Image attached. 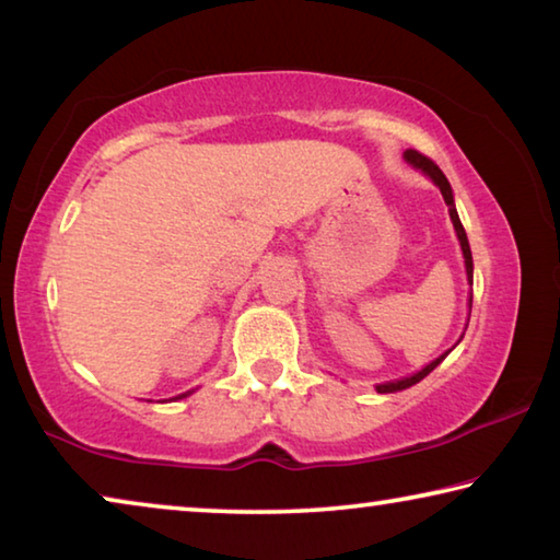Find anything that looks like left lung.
I'll return each mask as SVG.
<instances>
[{
  "label": "left lung",
  "instance_id": "8db88e82",
  "mask_svg": "<svg viewBox=\"0 0 560 560\" xmlns=\"http://www.w3.org/2000/svg\"><path fill=\"white\" fill-rule=\"evenodd\" d=\"M405 160H407V163H410L412 167H420L424 175H430V177H432V183L440 187V192H442V197H444V202L450 205V217H452L454 230H457L459 244H462V254H464V264H467V277H469V281H471V249H469V242H467V232H464V226H462V222H459V214H457V210H454L452 187H450V183H447V177H444V173H442V170L438 167V163H434V160H430L428 155H422V153H417V150H407V153H405ZM444 358H447V353L440 355L438 360H432V363H430L428 368H422L420 373H415V375H410V377H402V381L377 385V393H397V390H405V387H410V385H415V383H420L422 377H424V375H430V373L434 371V368H438V365L442 363Z\"/></svg>",
  "mask_w": 560,
  "mask_h": 560
}]
</instances>
